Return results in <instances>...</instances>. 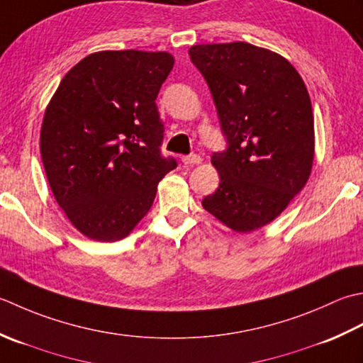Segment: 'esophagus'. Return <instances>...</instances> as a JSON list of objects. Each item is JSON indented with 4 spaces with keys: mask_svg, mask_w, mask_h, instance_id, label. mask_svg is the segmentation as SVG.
<instances>
[{
    "mask_svg": "<svg viewBox=\"0 0 363 363\" xmlns=\"http://www.w3.org/2000/svg\"><path fill=\"white\" fill-rule=\"evenodd\" d=\"M182 161L188 166H197V164H201V162H202V158L199 157V155H188V157H183Z\"/></svg>",
    "mask_w": 363,
    "mask_h": 363,
    "instance_id": "1",
    "label": "esophagus"
}]
</instances>
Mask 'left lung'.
I'll return each instance as SVG.
<instances>
[{
    "mask_svg": "<svg viewBox=\"0 0 363 363\" xmlns=\"http://www.w3.org/2000/svg\"><path fill=\"white\" fill-rule=\"evenodd\" d=\"M192 64L208 84L228 149L211 164L219 186L202 206L236 233L269 224L312 174V101L293 65L247 42L199 43Z\"/></svg>",
    "mask_w": 363,
    "mask_h": 363,
    "instance_id": "8db88e82",
    "label": "left lung"
}]
</instances>
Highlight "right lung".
<instances>
[{"label": "right lung", "mask_w": 363, "mask_h": 363, "mask_svg": "<svg viewBox=\"0 0 363 363\" xmlns=\"http://www.w3.org/2000/svg\"><path fill=\"white\" fill-rule=\"evenodd\" d=\"M174 62L167 51H97L65 73L47 105L43 167L57 205L87 238L128 236L177 166L161 157L155 103Z\"/></svg>", "instance_id": "right-lung-1"}]
</instances>
